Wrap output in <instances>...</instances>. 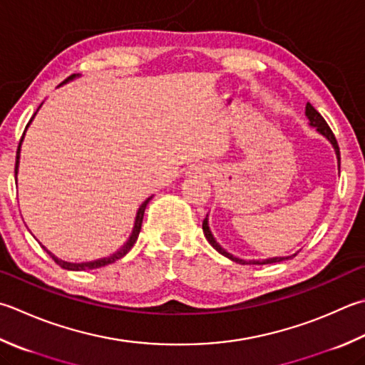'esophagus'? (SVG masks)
Returning <instances> with one entry per match:
<instances>
[{
  "instance_id": "34e87169",
  "label": "esophagus",
  "mask_w": 365,
  "mask_h": 365,
  "mask_svg": "<svg viewBox=\"0 0 365 365\" xmlns=\"http://www.w3.org/2000/svg\"><path fill=\"white\" fill-rule=\"evenodd\" d=\"M196 173H197V174H202V175H209V168H205V166L196 168Z\"/></svg>"
}]
</instances>
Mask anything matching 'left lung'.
Instances as JSON below:
<instances>
[{
  "label": "left lung",
  "mask_w": 365,
  "mask_h": 365,
  "mask_svg": "<svg viewBox=\"0 0 365 365\" xmlns=\"http://www.w3.org/2000/svg\"><path fill=\"white\" fill-rule=\"evenodd\" d=\"M305 117L309 118V121H310V126L312 128H315V130L323 135V138H326L327 140L331 142V145L334 147V150H335V155H337V161H339V169H340V150H339V144H337V140H335V135H334V133L331 131V128L327 126V123H326V120L319 115V112L315 109V107H313L310 103H307V106H305ZM202 231H204V235H205V239H207V242H209V244L217 250V252L220 253V255H223V256H226L227 259H231V261H234V262H239V264H274V262H282V261H284V259H291L292 256H296L299 252H296L294 255H291V256H275V258H267V259H240V258H237V256H234V255H231V253H227L226 250L221 247L218 242H217V239L213 237V234H212V231H210V226H209V215H207L205 218H204V221H202Z\"/></svg>",
  "instance_id": "left-lung-1"
}]
</instances>
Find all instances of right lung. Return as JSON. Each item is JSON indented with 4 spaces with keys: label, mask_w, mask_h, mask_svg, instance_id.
Segmentation results:
<instances>
[{
    "label": "right lung",
    "mask_w": 365,
    "mask_h": 365,
    "mask_svg": "<svg viewBox=\"0 0 365 365\" xmlns=\"http://www.w3.org/2000/svg\"><path fill=\"white\" fill-rule=\"evenodd\" d=\"M76 77H78V74H73L71 77H68L66 81H64L63 83H68L69 81H74ZM61 83V85H63ZM42 106V104H41ZM41 106L38 107V110L41 109ZM38 110L34 112V115L36 113H38ZM34 115L31 117V120H30V123L33 121V118H34ZM30 123L26 125V128H25V133H26V130H28V126H30ZM25 133H24V135H21V139H20V144H19V148H17V160H16V183H17V174H19V164H20V147H21V142H24V138H25ZM153 196H150V197H147L144 202L140 204V207H139V210H138V213H135V218H134V226H133V231H131V234H130V237H128V240L125 242V245L121 247L120 250H117L115 253H112L110 256H106V258H99V259H95V261H87V262H69V261H63V259H60V258H56V256L53 255V253H50L48 250L42 245V248L46 250V252L52 256V259L58 264L60 267H63V269H66V270H91V269H98V267H104V266H107V264H112V262H115L117 259H121L123 258V256L130 252V250L133 248V245L135 244V240H138V237H139V232H140V226H142V220H144V212H145V207H147V204L150 202V199H152Z\"/></svg>",
    "instance_id": "obj_1"
}]
</instances>
